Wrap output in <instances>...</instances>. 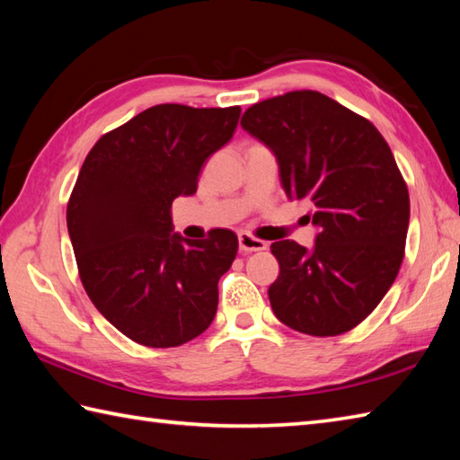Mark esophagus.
<instances>
[{"label": "esophagus", "instance_id": "esophagus-1", "mask_svg": "<svg viewBox=\"0 0 460 460\" xmlns=\"http://www.w3.org/2000/svg\"><path fill=\"white\" fill-rule=\"evenodd\" d=\"M269 245L262 239L249 235V233H239V249L241 252H252V251H265Z\"/></svg>", "mask_w": 460, "mask_h": 460}]
</instances>
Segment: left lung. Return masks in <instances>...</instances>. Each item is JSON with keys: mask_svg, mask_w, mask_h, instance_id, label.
<instances>
[{"mask_svg": "<svg viewBox=\"0 0 460 460\" xmlns=\"http://www.w3.org/2000/svg\"><path fill=\"white\" fill-rule=\"evenodd\" d=\"M241 126L275 152L290 201L312 205L314 249L270 245L279 279L272 312L308 336H340L392 288L405 255L409 191L384 136L364 116L318 91L249 106Z\"/></svg>", "mask_w": 460, "mask_h": 460, "instance_id": "1", "label": "left lung"}]
</instances>
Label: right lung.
Masks as SVG:
<instances>
[{
    "label": "right lung",
    "instance_id": "1",
    "mask_svg": "<svg viewBox=\"0 0 460 460\" xmlns=\"http://www.w3.org/2000/svg\"><path fill=\"white\" fill-rule=\"evenodd\" d=\"M241 109L155 104L101 136L66 205V227L86 295L126 338L175 348L215 318L217 282L237 235L172 233V203L198 191L205 160L231 140Z\"/></svg>",
    "mask_w": 460,
    "mask_h": 460
}]
</instances>
